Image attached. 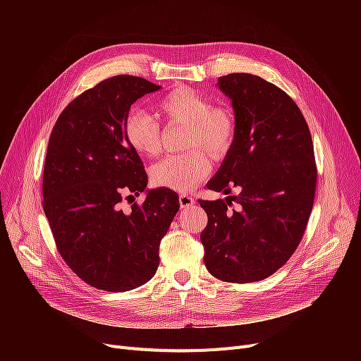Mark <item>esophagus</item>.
<instances>
[{
    "label": "esophagus",
    "mask_w": 361,
    "mask_h": 361,
    "mask_svg": "<svg viewBox=\"0 0 361 361\" xmlns=\"http://www.w3.org/2000/svg\"><path fill=\"white\" fill-rule=\"evenodd\" d=\"M196 203V199L193 197V196H188V195H181L180 196V206L181 207H190V206H193Z\"/></svg>",
    "instance_id": "1"
}]
</instances>
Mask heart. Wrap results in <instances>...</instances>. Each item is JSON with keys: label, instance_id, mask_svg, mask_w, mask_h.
I'll list each match as a JSON object with an SVG mask.
<instances>
[{"label": "heart", "instance_id": "1", "mask_svg": "<svg viewBox=\"0 0 361 361\" xmlns=\"http://www.w3.org/2000/svg\"><path fill=\"white\" fill-rule=\"evenodd\" d=\"M155 109L166 123L187 124V147H199L187 154L168 155L152 168L154 184L176 192H188L212 171V161L228 154L235 140L237 121L230 106L211 105L196 89L178 86L155 102ZM127 143L143 157H155L161 149L159 121L142 111H130L124 120ZM203 148L202 151L200 149Z\"/></svg>", "mask_w": 361, "mask_h": 361}]
</instances>
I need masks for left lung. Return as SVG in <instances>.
I'll return each mask as SVG.
<instances>
[{
	"label": "left lung",
	"mask_w": 361,
	"mask_h": 361,
	"mask_svg": "<svg viewBox=\"0 0 361 361\" xmlns=\"http://www.w3.org/2000/svg\"><path fill=\"white\" fill-rule=\"evenodd\" d=\"M218 86L231 99L237 133L207 188L238 193L199 200L207 215L203 259L221 281L256 282L283 267L305 234L317 178L313 142L278 86L249 73L222 75Z\"/></svg>",
	"instance_id": "1"
}]
</instances>
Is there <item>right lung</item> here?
<instances>
[{
	"mask_svg": "<svg viewBox=\"0 0 361 361\" xmlns=\"http://www.w3.org/2000/svg\"><path fill=\"white\" fill-rule=\"evenodd\" d=\"M161 86L114 75L85 90L56 120L44 166V211L61 257L89 286L121 293L155 275L159 244L180 209L171 188L145 190V166L124 136L130 106ZM147 192L130 213L122 199Z\"/></svg>",
	"mask_w": 361,
	"mask_h": 361,
	"instance_id": "1",
	"label": "right lung"
}]
</instances>
